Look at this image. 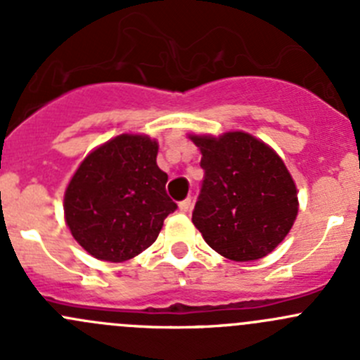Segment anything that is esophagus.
Masks as SVG:
<instances>
[{"instance_id":"esophagus-1","label":"esophagus","mask_w":360,"mask_h":360,"mask_svg":"<svg viewBox=\"0 0 360 360\" xmlns=\"http://www.w3.org/2000/svg\"><path fill=\"white\" fill-rule=\"evenodd\" d=\"M191 209V198H186V200H183L179 203V210L181 212H188V210Z\"/></svg>"}]
</instances>
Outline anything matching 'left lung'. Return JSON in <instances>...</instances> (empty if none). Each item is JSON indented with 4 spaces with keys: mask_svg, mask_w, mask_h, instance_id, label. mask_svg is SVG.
<instances>
[{
    "mask_svg": "<svg viewBox=\"0 0 360 360\" xmlns=\"http://www.w3.org/2000/svg\"><path fill=\"white\" fill-rule=\"evenodd\" d=\"M190 139L205 170L193 224L203 240L231 261H256L291 231L297 190L284 160L266 143L242 130Z\"/></svg>",
    "mask_w": 360,
    "mask_h": 360,
    "instance_id": "left-lung-1",
    "label": "left lung"
}]
</instances>
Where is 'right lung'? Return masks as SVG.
<instances>
[{
    "instance_id": "right-lung-1",
    "label": "right lung",
    "mask_w": 360,
    "mask_h": 360,
    "mask_svg": "<svg viewBox=\"0 0 360 360\" xmlns=\"http://www.w3.org/2000/svg\"><path fill=\"white\" fill-rule=\"evenodd\" d=\"M158 143L122 134L90 151L69 181L64 217L75 240L101 261L123 263L157 240L177 209L157 165Z\"/></svg>"
}]
</instances>
